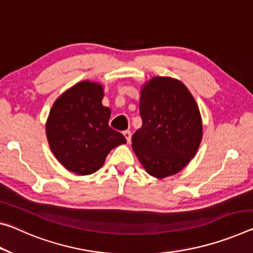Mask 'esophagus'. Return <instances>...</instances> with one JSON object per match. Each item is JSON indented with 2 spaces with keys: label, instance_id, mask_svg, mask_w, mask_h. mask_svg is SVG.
Instances as JSON below:
<instances>
[{
  "label": "esophagus",
  "instance_id": "34e87169",
  "mask_svg": "<svg viewBox=\"0 0 253 253\" xmlns=\"http://www.w3.org/2000/svg\"><path fill=\"white\" fill-rule=\"evenodd\" d=\"M124 136H125L127 143H130V141H131V133H130V130H125V131H124Z\"/></svg>",
  "mask_w": 253,
  "mask_h": 253
}]
</instances>
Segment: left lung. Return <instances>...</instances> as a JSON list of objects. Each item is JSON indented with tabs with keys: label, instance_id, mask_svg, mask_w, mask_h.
<instances>
[{
	"label": "left lung",
	"instance_id": "1",
	"mask_svg": "<svg viewBox=\"0 0 253 253\" xmlns=\"http://www.w3.org/2000/svg\"><path fill=\"white\" fill-rule=\"evenodd\" d=\"M139 114L143 125L131 137L135 154L155 178L177 173L194 158L202 141L195 99L178 80L159 76L143 87Z\"/></svg>",
	"mask_w": 253,
	"mask_h": 253
}]
</instances>
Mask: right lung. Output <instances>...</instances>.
<instances>
[{
  "label": "right lung",
  "instance_id": "obj_1",
  "mask_svg": "<svg viewBox=\"0 0 253 253\" xmlns=\"http://www.w3.org/2000/svg\"><path fill=\"white\" fill-rule=\"evenodd\" d=\"M102 98L100 84L83 81L64 92L50 109L46 125L50 150L74 173H93L112 148L126 143L109 126L110 109L102 106Z\"/></svg>",
  "mask_w": 253,
  "mask_h": 253
}]
</instances>
